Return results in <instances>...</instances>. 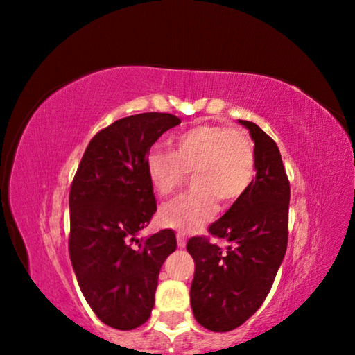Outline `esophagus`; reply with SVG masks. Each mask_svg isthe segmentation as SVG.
I'll return each instance as SVG.
<instances>
[{"instance_id":"esophagus-1","label":"esophagus","mask_w":355,"mask_h":355,"mask_svg":"<svg viewBox=\"0 0 355 355\" xmlns=\"http://www.w3.org/2000/svg\"><path fill=\"white\" fill-rule=\"evenodd\" d=\"M177 244H178L180 249L186 248V235H184V233H177Z\"/></svg>"}]
</instances>
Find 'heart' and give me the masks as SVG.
Segmentation results:
<instances>
[{
	"label": "heart",
	"instance_id": "1",
	"mask_svg": "<svg viewBox=\"0 0 355 355\" xmlns=\"http://www.w3.org/2000/svg\"><path fill=\"white\" fill-rule=\"evenodd\" d=\"M172 152L152 148L148 182L158 196H171L191 173L192 191L164 203L159 224L182 233L202 228L218 211V199L233 203L245 194L255 175V152L248 135L222 125H197L171 139Z\"/></svg>",
	"mask_w": 355,
	"mask_h": 355
}]
</instances>
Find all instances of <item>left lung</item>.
I'll use <instances>...</instances> for the list:
<instances>
[{"label": "left lung", "mask_w": 355, "mask_h": 355, "mask_svg": "<svg viewBox=\"0 0 355 355\" xmlns=\"http://www.w3.org/2000/svg\"><path fill=\"white\" fill-rule=\"evenodd\" d=\"M238 122L255 144L257 175L241 199L208 228L230 245L222 250L203 236L186 244L196 263L192 313L213 332L239 327L261 307L288 244L290 183L277 144L254 122Z\"/></svg>", "instance_id": "left-lung-1"}]
</instances>
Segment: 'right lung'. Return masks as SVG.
<instances>
[{
	"mask_svg": "<svg viewBox=\"0 0 355 355\" xmlns=\"http://www.w3.org/2000/svg\"><path fill=\"white\" fill-rule=\"evenodd\" d=\"M177 116L123 117L89 142L69 197V250L78 285L94 313L119 330L139 327L155 304L159 269L177 249L173 230L137 238L156 211L146 159Z\"/></svg>",
	"mask_w": 355,
	"mask_h": 355,
	"instance_id": "obj_1",
	"label": "right lung"
}]
</instances>
